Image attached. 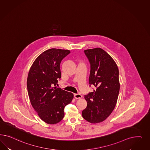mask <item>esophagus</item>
Returning <instances> with one entry per match:
<instances>
[{"mask_svg":"<svg viewBox=\"0 0 150 150\" xmlns=\"http://www.w3.org/2000/svg\"><path fill=\"white\" fill-rule=\"evenodd\" d=\"M74 97L76 99H80V98H82V96L80 94L76 93V94H74Z\"/></svg>","mask_w":150,"mask_h":150,"instance_id":"34e87169","label":"esophagus"}]
</instances>
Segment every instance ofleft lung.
I'll return each mask as SVG.
<instances>
[{"instance_id":"left-lung-1","label":"left lung","mask_w":150,"mask_h":150,"mask_svg":"<svg viewBox=\"0 0 150 150\" xmlns=\"http://www.w3.org/2000/svg\"><path fill=\"white\" fill-rule=\"evenodd\" d=\"M90 64V87L93 91L85 95L86 108L82 112V117L88 122L104 121L113 112L120 89L119 70L113 58L100 48L84 50Z\"/></svg>"}]
</instances>
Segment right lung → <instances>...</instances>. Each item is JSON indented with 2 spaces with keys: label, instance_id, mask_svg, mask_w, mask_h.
I'll list each match as a JSON object with an SVG mask.
<instances>
[{
  "label": "right lung",
  "instance_id": "1",
  "mask_svg": "<svg viewBox=\"0 0 150 150\" xmlns=\"http://www.w3.org/2000/svg\"><path fill=\"white\" fill-rule=\"evenodd\" d=\"M70 51L52 48L40 55L28 74L27 88L31 103L42 120L47 124L59 123L64 109L73 100L71 92L55 86L62 76L60 63Z\"/></svg>",
  "mask_w": 150,
  "mask_h": 150
}]
</instances>
